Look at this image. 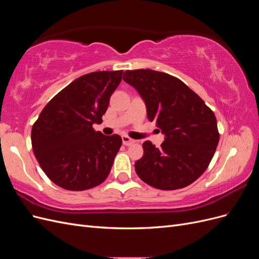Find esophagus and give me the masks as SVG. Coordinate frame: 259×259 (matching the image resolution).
<instances>
[{"instance_id": "1", "label": "esophagus", "mask_w": 259, "mask_h": 259, "mask_svg": "<svg viewBox=\"0 0 259 259\" xmlns=\"http://www.w3.org/2000/svg\"><path fill=\"white\" fill-rule=\"evenodd\" d=\"M122 142H123V145L125 146H131L135 143V140L132 139L128 136H122Z\"/></svg>"}]
</instances>
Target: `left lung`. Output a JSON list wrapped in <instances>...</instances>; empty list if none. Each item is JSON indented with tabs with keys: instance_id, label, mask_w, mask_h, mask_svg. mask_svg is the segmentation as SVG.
Segmentation results:
<instances>
[{
	"instance_id": "1",
	"label": "left lung",
	"mask_w": 259,
	"mask_h": 259,
	"mask_svg": "<svg viewBox=\"0 0 259 259\" xmlns=\"http://www.w3.org/2000/svg\"><path fill=\"white\" fill-rule=\"evenodd\" d=\"M123 80L135 88L165 139L160 148L143 144L136 161L139 178L161 190H176L195 182L207 168L219 142L214 112L177 77L150 69L126 70Z\"/></svg>"
}]
</instances>
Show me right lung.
I'll return each instance as SVG.
<instances>
[{
    "instance_id": "add662e5",
    "label": "right lung",
    "mask_w": 259,
    "mask_h": 259,
    "mask_svg": "<svg viewBox=\"0 0 259 259\" xmlns=\"http://www.w3.org/2000/svg\"><path fill=\"white\" fill-rule=\"evenodd\" d=\"M123 70L95 71L70 83L53 97L34 122L31 144L41 168L54 184L83 191L103 184L122 138L93 128L103 122Z\"/></svg>"
}]
</instances>
